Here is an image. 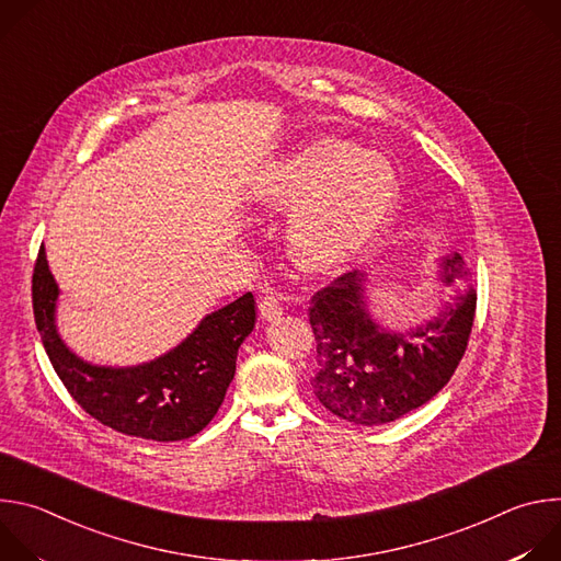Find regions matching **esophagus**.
I'll return each mask as SVG.
<instances>
[{"mask_svg": "<svg viewBox=\"0 0 561 561\" xmlns=\"http://www.w3.org/2000/svg\"><path fill=\"white\" fill-rule=\"evenodd\" d=\"M260 314L262 319H266V322H273V319H279L284 314V304H282V297L273 290H266L260 299Z\"/></svg>", "mask_w": 561, "mask_h": 561, "instance_id": "34e87169", "label": "esophagus"}]
</instances>
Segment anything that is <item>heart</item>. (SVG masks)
Returning a JSON list of instances; mask_svg holds the SVG:
<instances>
[{
  "label": "heart",
  "instance_id": "heart-1",
  "mask_svg": "<svg viewBox=\"0 0 561 561\" xmlns=\"http://www.w3.org/2000/svg\"><path fill=\"white\" fill-rule=\"evenodd\" d=\"M260 202L288 213V249L308 273H335L381 234L397 202V178L379 152L340 137L299 144L266 175Z\"/></svg>",
  "mask_w": 561,
  "mask_h": 561
}]
</instances>
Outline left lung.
Listing matches in <instances>:
<instances>
[{
  "instance_id": "1",
  "label": "left lung",
  "mask_w": 561,
  "mask_h": 561,
  "mask_svg": "<svg viewBox=\"0 0 561 561\" xmlns=\"http://www.w3.org/2000/svg\"><path fill=\"white\" fill-rule=\"evenodd\" d=\"M439 273L457 297L409 335L386 333L373 322L357 271L342 273L310 297L317 342L310 383L329 413L357 426H379L420 409L448 383L470 340L477 293L461 255L444 257Z\"/></svg>"
}]
</instances>
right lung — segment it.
I'll return each instance as SVG.
<instances>
[{"label": "right lung", "instance_id": "obj_1", "mask_svg": "<svg viewBox=\"0 0 561 561\" xmlns=\"http://www.w3.org/2000/svg\"><path fill=\"white\" fill-rule=\"evenodd\" d=\"M57 284L39 249L33 268V312L46 355L75 402L124 435L178 442L197 435L217 415L234 375L237 351L255 327V297L247 293L204 317L178 348L135 368L91 366L57 335Z\"/></svg>", "mask_w": 561, "mask_h": 561}]
</instances>
